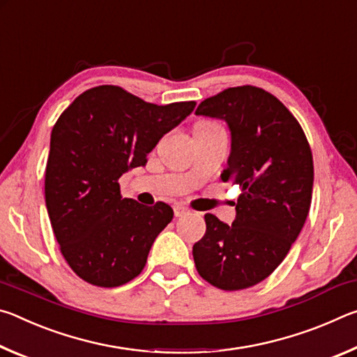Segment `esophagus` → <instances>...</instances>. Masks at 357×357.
I'll list each match as a JSON object with an SVG mask.
<instances>
[{"label": "esophagus", "mask_w": 357, "mask_h": 357, "mask_svg": "<svg viewBox=\"0 0 357 357\" xmlns=\"http://www.w3.org/2000/svg\"><path fill=\"white\" fill-rule=\"evenodd\" d=\"M189 213H190V211L187 209V208H184V206H181V204H178V206H174V217H184V215H187Z\"/></svg>", "instance_id": "1"}]
</instances>
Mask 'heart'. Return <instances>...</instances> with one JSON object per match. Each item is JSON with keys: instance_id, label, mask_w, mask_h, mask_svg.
<instances>
[{"instance_id": "1", "label": "heart", "mask_w": 357, "mask_h": 357, "mask_svg": "<svg viewBox=\"0 0 357 357\" xmlns=\"http://www.w3.org/2000/svg\"><path fill=\"white\" fill-rule=\"evenodd\" d=\"M202 124H208V123H202Z\"/></svg>"}]
</instances>
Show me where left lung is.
<instances>
[{"mask_svg": "<svg viewBox=\"0 0 357 357\" xmlns=\"http://www.w3.org/2000/svg\"><path fill=\"white\" fill-rule=\"evenodd\" d=\"M195 114L227 123L231 149L222 179L243 193L231 225L204 215L193 261L211 285L249 288L274 273L304 227L313 189L309 142L279 99L250 84L204 99Z\"/></svg>", "mask_w": 357, "mask_h": 357, "instance_id": "obj_1", "label": "left lung"}]
</instances>
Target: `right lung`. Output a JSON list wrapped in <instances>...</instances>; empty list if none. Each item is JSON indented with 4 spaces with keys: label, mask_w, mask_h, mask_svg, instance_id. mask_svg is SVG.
<instances>
[{
    "label": "right lung",
    "mask_w": 357,
    "mask_h": 357,
    "mask_svg": "<svg viewBox=\"0 0 357 357\" xmlns=\"http://www.w3.org/2000/svg\"><path fill=\"white\" fill-rule=\"evenodd\" d=\"M195 102L148 104L119 86L84 91L50 137L45 204L72 271L98 287H119L142 273L173 209L123 198L118 179L144 167L148 154L189 116Z\"/></svg>",
    "instance_id": "obj_1"
}]
</instances>
